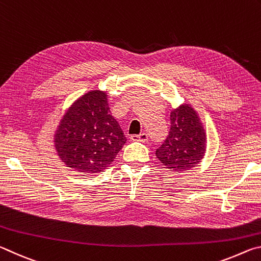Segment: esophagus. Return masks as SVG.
I'll return each instance as SVG.
<instances>
[{
  "mask_svg": "<svg viewBox=\"0 0 261 261\" xmlns=\"http://www.w3.org/2000/svg\"><path fill=\"white\" fill-rule=\"evenodd\" d=\"M130 138L134 141H143V143H145V141H147L148 136H147V134L143 132V134H140V135H132Z\"/></svg>",
  "mask_w": 261,
  "mask_h": 261,
  "instance_id": "esophagus-1",
  "label": "esophagus"
}]
</instances>
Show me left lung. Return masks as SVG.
Returning <instances> with one entry per match:
<instances>
[{"label":"left lung","instance_id":"left-lung-1","mask_svg":"<svg viewBox=\"0 0 261 261\" xmlns=\"http://www.w3.org/2000/svg\"><path fill=\"white\" fill-rule=\"evenodd\" d=\"M206 134L191 106L180 105L170 114V130L156 149V158L168 169L184 171L196 167L204 158Z\"/></svg>","mask_w":261,"mask_h":261}]
</instances>
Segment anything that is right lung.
<instances>
[{
	"mask_svg": "<svg viewBox=\"0 0 261 261\" xmlns=\"http://www.w3.org/2000/svg\"><path fill=\"white\" fill-rule=\"evenodd\" d=\"M126 138L110 114L105 92L79 98L62 118L55 135L61 160L83 173L102 171L114 161Z\"/></svg>",
	"mask_w": 261,
	"mask_h": 261,
	"instance_id": "obj_1",
	"label": "right lung"
}]
</instances>
